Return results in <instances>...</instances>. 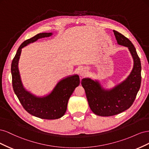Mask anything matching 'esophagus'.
<instances>
[{
	"label": "esophagus",
	"instance_id": "34e87169",
	"mask_svg": "<svg viewBox=\"0 0 149 149\" xmlns=\"http://www.w3.org/2000/svg\"><path fill=\"white\" fill-rule=\"evenodd\" d=\"M86 70L85 69H81L80 71V76H84L86 75Z\"/></svg>",
	"mask_w": 149,
	"mask_h": 149
}]
</instances>
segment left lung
<instances>
[{
	"mask_svg": "<svg viewBox=\"0 0 149 149\" xmlns=\"http://www.w3.org/2000/svg\"><path fill=\"white\" fill-rule=\"evenodd\" d=\"M119 45L127 47L134 60L131 73L124 81L111 89H104L97 81L84 78L81 85L85 90L89 106L94 114L112 116L128 109L132 105L141 84V63L136 48L123 34L113 30Z\"/></svg>",
	"mask_w": 149,
	"mask_h": 149,
	"instance_id": "1",
	"label": "left lung"
}]
</instances>
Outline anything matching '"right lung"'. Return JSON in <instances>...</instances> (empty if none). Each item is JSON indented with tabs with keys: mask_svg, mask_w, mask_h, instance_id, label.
Instances as JSON below:
<instances>
[{
	"mask_svg": "<svg viewBox=\"0 0 149 149\" xmlns=\"http://www.w3.org/2000/svg\"><path fill=\"white\" fill-rule=\"evenodd\" d=\"M51 35L52 33H41L25 40L18 49L11 65L13 89L21 104L29 114L45 119H59L65 114L69 99L80 83L78 75L68 76L58 82L50 94L42 97L33 95L24 88L18 68L22 48L38 39Z\"/></svg>",
	"mask_w": 149,
	"mask_h": 149,
	"instance_id": "1",
	"label": "right lung"
}]
</instances>
